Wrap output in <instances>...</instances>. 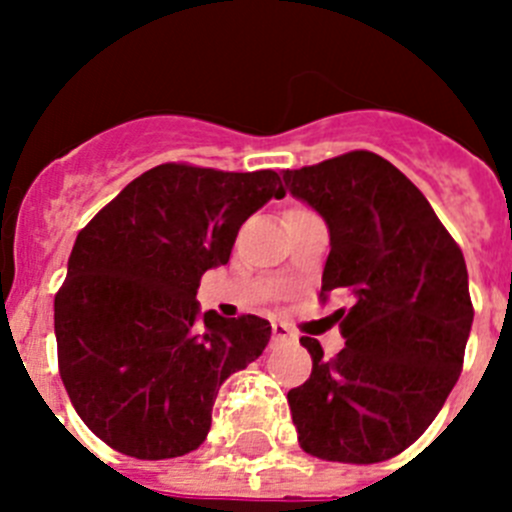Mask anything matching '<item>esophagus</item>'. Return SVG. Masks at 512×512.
<instances>
[{
	"label": "esophagus",
	"mask_w": 512,
	"mask_h": 512,
	"mask_svg": "<svg viewBox=\"0 0 512 512\" xmlns=\"http://www.w3.org/2000/svg\"><path fill=\"white\" fill-rule=\"evenodd\" d=\"M290 338H293V331L285 323H272V343H283Z\"/></svg>",
	"instance_id": "esophagus-1"
}]
</instances>
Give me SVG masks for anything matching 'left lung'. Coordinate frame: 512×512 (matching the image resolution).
Here are the masks:
<instances>
[{"instance_id": "1", "label": "left lung", "mask_w": 512, "mask_h": 512, "mask_svg": "<svg viewBox=\"0 0 512 512\" xmlns=\"http://www.w3.org/2000/svg\"><path fill=\"white\" fill-rule=\"evenodd\" d=\"M290 194L331 229L321 295H348L333 321L346 348L313 358L288 391L298 442L328 462L374 465L404 452L457 384L472 326L467 265L422 191L371 151L288 169Z\"/></svg>"}]
</instances>
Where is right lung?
Masks as SVG:
<instances>
[{"instance_id": "right-lung-1", "label": "right lung", "mask_w": 512, "mask_h": 512, "mask_svg": "<svg viewBox=\"0 0 512 512\" xmlns=\"http://www.w3.org/2000/svg\"><path fill=\"white\" fill-rule=\"evenodd\" d=\"M285 189L272 169L154 166L78 232L55 293L57 366L75 412L136 460L197 450L217 391L270 341L257 315L199 321L197 288L242 224Z\"/></svg>"}]
</instances>
